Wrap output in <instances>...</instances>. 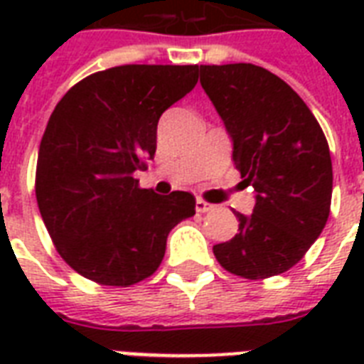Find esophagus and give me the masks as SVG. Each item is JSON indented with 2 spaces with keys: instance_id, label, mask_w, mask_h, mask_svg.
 <instances>
[{
  "instance_id": "34e87169",
  "label": "esophagus",
  "mask_w": 364,
  "mask_h": 364,
  "mask_svg": "<svg viewBox=\"0 0 364 364\" xmlns=\"http://www.w3.org/2000/svg\"><path fill=\"white\" fill-rule=\"evenodd\" d=\"M211 208H213V205H211L210 202H205V200L202 198L196 200V211H198V213H205V211H210Z\"/></svg>"
}]
</instances>
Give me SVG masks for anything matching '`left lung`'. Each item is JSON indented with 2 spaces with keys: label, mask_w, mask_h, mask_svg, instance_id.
<instances>
[{
  "label": "left lung",
  "mask_w": 364,
  "mask_h": 364,
  "mask_svg": "<svg viewBox=\"0 0 364 364\" xmlns=\"http://www.w3.org/2000/svg\"><path fill=\"white\" fill-rule=\"evenodd\" d=\"M200 82L234 141L232 159L257 204L238 234L213 245L234 276L266 279L291 270L327 225L333 162L327 137L287 82L255 64L200 65Z\"/></svg>",
  "instance_id": "left-lung-1"
}]
</instances>
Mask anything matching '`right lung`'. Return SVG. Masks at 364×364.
<instances>
[{
    "label": "right lung",
    "instance_id": "obj_1",
    "mask_svg": "<svg viewBox=\"0 0 364 364\" xmlns=\"http://www.w3.org/2000/svg\"><path fill=\"white\" fill-rule=\"evenodd\" d=\"M198 82V65L126 64L85 77L54 107L39 145L36 198L54 247L90 282L153 276L191 193L159 196L134 177L156 151L160 115Z\"/></svg>",
    "mask_w": 364,
    "mask_h": 364
}]
</instances>
